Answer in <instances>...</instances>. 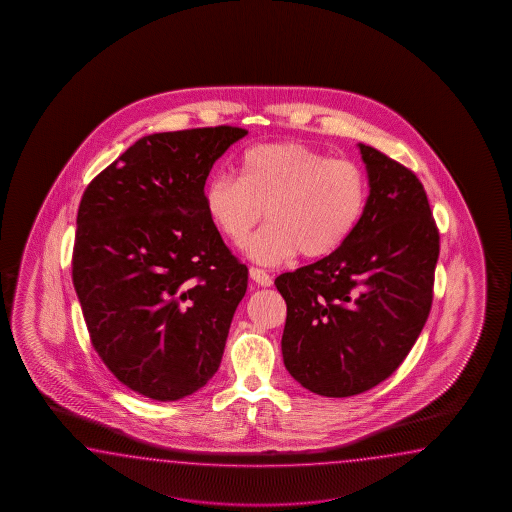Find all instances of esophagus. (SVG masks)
<instances>
[{
  "label": "esophagus",
  "mask_w": 512,
  "mask_h": 512,
  "mask_svg": "<svg viewBox=\"0 0 512 512\" xmlns=\"http://www.w3.org/2000/svg\"><path fill=\"white\" fill-rule=\"evenodd\" d=\"M249 274H251L252 280L261 285V287H271L272 278L267 274V272L263 271V269H258V267H251L249 269Z\"/></svg>",
  "instance_id": "esophagus-1"
}]
</instances>
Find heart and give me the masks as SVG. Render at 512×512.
<instances>
[{"label":"heart","instance_id":"obj_1","mask_svg":"<svg viewBox=\"0 0 512 512\" xmlns=\"http://www.w3.org/2000/svg\"><path fill=\"white\" fill-rule=\"evenodd\" d=\"M368 197V175L355 161L333 159L304 142H269L241 153L238 177H210L205 208L236 247L265 214L247 251L258 263L278 265L296 252L307 260L337 252L359 227Z\"/></svg>","mask_w":512,"mask_h":512}]
</instances>
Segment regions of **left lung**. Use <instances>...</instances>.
Returning <instances> with one entry per match:
<instances>
[{
    "label": "left lung",
    "mask_w": 512,
    "mask_h": 512,
    "mask_svg": "<svg viewBox=\"0 0 512 512\" xmlns=\"http://www.w3.org/2000/svg\"><path fill=\"white\" fill-rule=\"evenodd\" d=\"M370 197L337 252L274 285L287 304L283 364L309 392L351 397L397 370L434 300L439 230L417 175L359 144Z\"/></svg>",
    "instance_id": "left-lung-1"
}]
</instances>
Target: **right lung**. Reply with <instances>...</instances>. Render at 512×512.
<instances>
[{
	"label": "right lung",
	"mask_w": 512,
	"mask_h": 512,
	"mask_svg": "<svg viewBox=\"0 0 512 512\" xmlns=\"http://www.w3.org/2000/svg\"><path fill=\"white\" fill-rule=\"evenodd\" d=\"M247 130L142 137L87 185L73 285L91 344L124 386L177 401L218 371L249 269L205 208L214 163Z\"/></svg>",
	"instance_id": "right-lung-1"
}]
</instances>
